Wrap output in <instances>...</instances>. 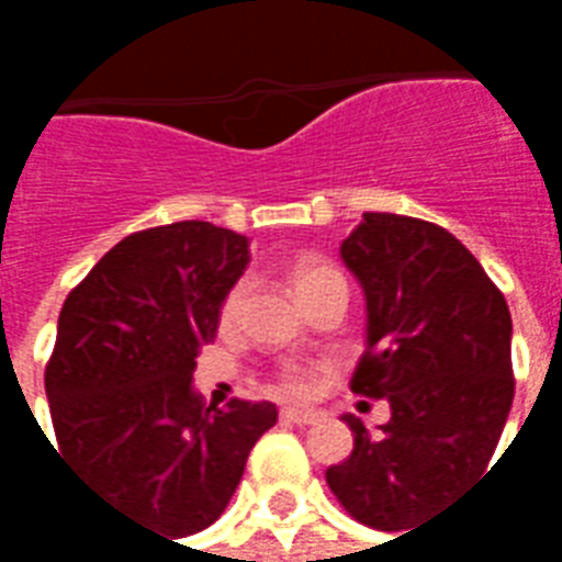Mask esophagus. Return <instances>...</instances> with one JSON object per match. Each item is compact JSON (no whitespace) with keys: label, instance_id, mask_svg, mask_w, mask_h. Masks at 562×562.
<instances>
[{"label":"esophagus","instance_id":"obj_1","mask_svg":"<svg viewBox=\"0 0 562 562\" xmlns=\"http://www.w3.org/2000/svg\"><path fill=\"white\" fill-rule=\"evenodd\" d=\"M282 424H316L318 415L310 409H282L280 413Z\"/></svg>","mask_w":562,"mask_h":562}]
</instances>
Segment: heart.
Here are the masks:
<instances>
[{"label":"heart","mask_w":562,"mask_h":562,"mask_svg":"<svg viewBox=\"0 0 562 562\" xmlns=\"http://www.w3.org/2000/svg\"><path fill=\"white\" fill-rule=\"evenodd\" d=\"M330 282H342L340 270L328 265L325 258L318 256H297L289 265V285H292V292L297 294V301L304 304L310 294H316L318 289H325ZM244 294H246V282H237L232 285V292L225 294V301L220 306V322L222 325H232V318L237 316V310L244 304ZM313 385V379L306 370L301 367H289L285 373H282V391L285 394H306Z\"/></svg>","instance_id":"b5f03b06"}]
</instances>
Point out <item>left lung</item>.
Listing matches in <instances>:
<instances>
[{
    "mask_svg": "<svg viewBox=\"0 0 562 562\" xmlns=\"http://www.w3.org/2000/svg\"><path fill=\"white\" fill-rule=\"evenodd\" d=\"M340 258L367 306L352 391L385 397L391 418L370 436L342 415L355 448L325 479L355 520L413 532L494 458L515 397L512 316L475 256L434 222L364 213Z\"/></svg>",
    "mask_w": 562,
    "mask_h": 562,
    "instance_id": "obj_1",
    "label": "left lung"
}]
</instances>
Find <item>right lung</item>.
<instances>
[{
	"label": "right lung",
	"instance_id": "right-lung-1",
	"mask_svg": "<svg viewBox=\"0 0 562 562\" xmlns=\"http://www.w3.org/2000/svg\"><path fill=\"white\" fill-rule=\"evenodd\" d=\"M249 265L244 234L173 222L128 234L68 294L44 389L56 454L144 530L183 539L220 518L273 403L204 406L195 358Z\"/></svg>",
	"mask_w": 562,
	"mask_h": 562
}]
</instances>
